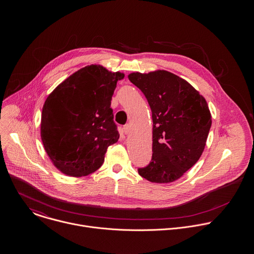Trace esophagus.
I'll return each instance as SVG.
<instances>
[{"label": "esophagus", "mask_w": 254, "mask_h": 254, "mask_svg": "<svg viewBox=\"0 0 254 254\" xmlns=\"http://www.w3.org/2000/svg\"><path fill=\"white\" fill-rule=\"evenodd\" d=\"M123 132H124L125 134H129V133L131 132V125H130V124H126V125L124 126V128H123Z\"/></svg>", "instance_id": "34e87169"}]
</instances>
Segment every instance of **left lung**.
<instances>
[{
  "label": "left lung",
  "mask_w": 254,
  "mask_h": 254,
  "mask_svg": "<svg viewBox=\"0 0 254 254\" xmlns=\"http://www.w3.org/2000/svg\"><path fill=\"white\" fill-rule=\"evenodd\" d=\"M128 78L144 93L153 123L151 161L138 172L151 183L176 181L204 150L212 123L207 103L189 82L166 70Z\"/></svg>",
  "instance_id": "left-lung-1"
}]
</instances>
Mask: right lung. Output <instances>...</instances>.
Listing matches in <instances>:
<instances>
[{"instance_id":"obj_1","label":"right lung","mask_w":254,"mask_h":254,"mask_svg":"<svg viewBox=\"0 0 254 254\" xmlns=\"http://www.w3.org/2000/svg\"><path fill=\"white\" fill-rule=\"evenodd\" d=\"M124 73L87 65L62 82L47 98L41 139L53 164L64 174L82 177L97 171L109 145L119 139L110 109Z\"/></svg>"}]
</instances>
